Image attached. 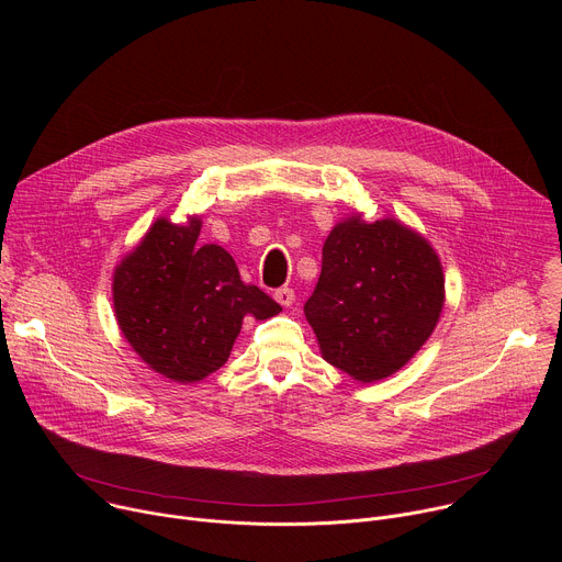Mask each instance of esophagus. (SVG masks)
Returning <instances> with one entry per match:
<instances>
[{"label": "esophagus", "mask_w": 562, "mask_h": 562, "mask_svg": "<svg viewBox=\"0 0 562 562\" xmlns=\"http://www.w3.org/2000/svg\"><path fill=\"white\" fill-rule=\"evenodd\" d=\"M273 297L282 304V306H291L293 302H295V293H293V289H289V286H282V289H276V293H273Z\"/></svg>", "instance_id": "1"}]
</instances>
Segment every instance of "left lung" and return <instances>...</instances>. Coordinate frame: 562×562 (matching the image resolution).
Masks as SVG:
<instances>
[{
    "instance_id": "8db88e82",
    "label": "left lung",
    "mask_w": 562,
    "mask_h": 562,
    "mask_svg": "<svg viewBox=\"0 0 562 562\" xmlns=\"http://www.w3.org/2000/svg\"><path fill=\"white\" fill-rule=\"evenodd\" d=\"M445 278L429 243L395 220L334 226L304 315L327 362L360 382L405 367L431 336Z\"/></svg>"
}]
</instances>
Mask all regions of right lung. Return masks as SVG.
I'll return each instance as SVG.
<instances>
[{
    "instance_id": "1",
    "label": "right lung",
    "mask_w": 562,
    "mask_h": 562,
    "mask_svg": "<svg viewBox=\"0 0 562 562\" xmlns=\"http://www.w3.org/2000/svg\"><path fill=\"white\" fill-rule=\"evenodd\" d=\"M202 222L157 220L113 278L115 315L139 358L176 382L217 371L245 317L282 311L262 289L239 280L235 260L217 245H198Z\"/></svg>"
}]
</instances>
